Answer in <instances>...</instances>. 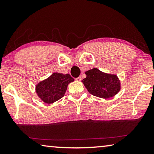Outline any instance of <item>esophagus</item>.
Here are the masks:
<instances>
[{
    "label": "esophagus",
    "mask_w": 154,
    "mask_h": 154,
    "mask_svg": "<svg viewBox=\"0 0 154 154\" xmlns=\"http://www.w3.org/2000/svg\"><path fill=\"white\" fill-rule=\"evenodd\" d=\"M75 80H76L77 82H80V81L82 80V77H78L76 78V79H75Z\"/></svg>",
    "instance_id": "1"
}]
</instances>
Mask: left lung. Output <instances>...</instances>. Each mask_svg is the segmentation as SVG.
<instances>
[{"label": "left lung", "instance_id": "obj_1", "mask_svg": "<svg viewBox=\"0 0 154 154\" xmlns=\"http://www.w3.org/2000/svg\"><path fill=\"white\" fill-rule=\"evenodd\" d=\"M85 73L86 77L82 82L91 94L106 99L116 96L121 90L120 80L116 75L106 73L97 68Z\"/></svg>", "mask_w": 154, "mask_h": 154}]
</instances>
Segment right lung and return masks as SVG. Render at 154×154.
<instances>
[{
    "mask_svg": "<svg viewBox=\"0 0 154 154\" xmlns=\"http://www.w3.org/2000/svg\"><path fill=\"white\" fill-rule=\"evenodd\" d=\"M72 82L74 79L69 74L54 72L47 79L36 83V93L43 103H54L63 97L68 85Z\"/></svg>",
    "mask_w": 154,
    "mask_h": 154,
    "instance_id": "1",
    "label": "right lung"
}]
</instances>
